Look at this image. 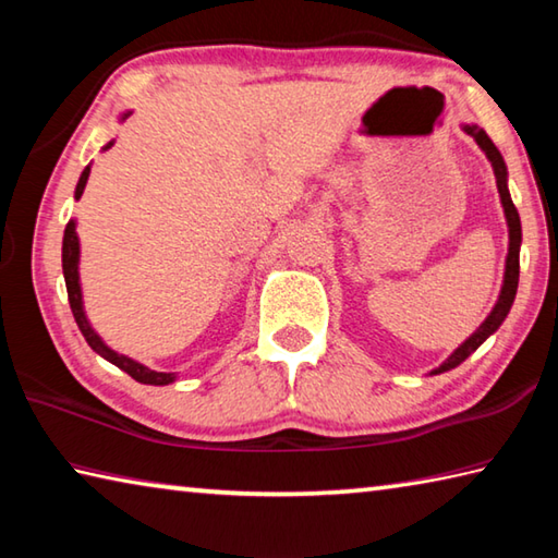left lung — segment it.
Instances as JSON below:
<instances>
[{
    "label": "left lung",
    "instance_id": "obj_1",
    "mask_svg": "<svg viewBox=\"0 0 558 558\" xmlns=\"http://www.w3.org/2000/svg\"><path fill=\"white\" fill-rule=\"evenodd\" d=\"M462 130L468 132L470 137H475V143L480 149L487 155L489 162H493L495 169V179H497V192H499V202H502L505 209V219H507V229H509V251H507V263H505V280H502V290H499V298L495 302L493 313L485 317V323L480 325L475 332H472L465 342H462L456 352H452L446 362H442L438 369H433L430 374H442L460 366L465 359L475 352V349L485 342L489 335H495L499 325L505 323V317L509 315V307H512L514 295H517V286H519V245H522V223H519V214L517 206L512 204V196H509L507 189V165L499 149L495 147L493 140L487 137V132L477 125H462Z\"/></svg>",
    "mask_w": 558,
    "mask_h": 558
}]
</instances>
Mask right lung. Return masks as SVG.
I'll return each instance as SVG.
<instances>
[{
	"mask_svg": "<svg viewBox=\"0 0 558 558\" xmlns=\"http://www.w3.org/2000/svg\"><path fill=\"white\" fill-rule=\"evenodd\" d=\"M128 116H130V112H122L120 120H128ZM110 147H112V143H108L102 149H110ZM88 174H90V165H88L86 169H83L78 184H75V199H81V196H83V189H86ZM61 258H63V278H65V290H69L71 313H73V317H75V325H78V329L83 332V337H86V342L90 344L93 352L100 354L102 359H108L110 364H116L118 369L130 374L132 379L140 381V384H149V386H167V384H172V381L177 379V374H172V372H155V369H147L145 364L135 362V359L112 352V349L98 337L96 329L90 327L88 317H86V310H83V292H81V276H78L81 243H78V233H75V221H73V219H71L69 223H65Z\"/></svg>",
	"mask_w": 558,
	"mask_h": 558,
	"instance_id": "1",
	"label": "right lung"
}]
</instances>
